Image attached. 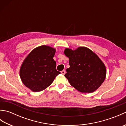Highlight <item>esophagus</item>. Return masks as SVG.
Returning a JSON list of instances; mask_svg holds the SVG:
<instances>
[{
    "label": "esophagus",
    "instance_id": "esophagus-1",
    "mask_svg": "<svg viewBox=\"0 0 126 126\" xmlns=\"http://www.w3.org/2000/svg\"><path fill=\"white\" fill-rule=\"evenodd\" d=\"M61 74H62V75H65V70H62V71L61 72Z\"/></svg>",
    "mask_w": 126,
    "mask_h": 126
}]
</instances>
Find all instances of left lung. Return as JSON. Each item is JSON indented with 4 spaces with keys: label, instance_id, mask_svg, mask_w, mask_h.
Segmentation results:
<instances>
[{
    "label": "left lung",
    "instance_id": "left-lung-1",
    "mask_svg": "<svg viewBox=\"0 0 126 126\" xmlns=\"http://www.w3.org/2000/svg\"><path fill=\"white\" fill-rule=\"evenodd\" d=\"M64 53L69 59L70 65L64 76L72 86L84 93L97 90L105 79L107 72L105 65L98 56L84 47L75 50L66 48Z\"/></svg>",
    "mask_w": 126,
    "mask_h": 126
}]
</instances>
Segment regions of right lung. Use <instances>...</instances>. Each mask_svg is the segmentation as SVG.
Instances as JSON below:
<instances>
[{
	"instance_id": "obj_1",
	"label": "right lung",
	"mask_w": 126,
	"mask_h": 126,
	"mask_svg": "<svg viewBox=\"0 0 126 126\" xmlns=\"http://www.w3.org/2000/svg\"><path fill=\"white\" fill-rule=\"evenodd\" d=\"M56 49L47 45L34 48L24 60L19 75L23 84L33 92L43 90L52 83L60 71L53 60Z\"/></svg>"
}]
</instances>
